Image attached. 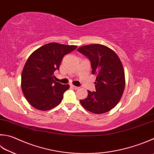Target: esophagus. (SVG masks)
Listing matches in <instances>:
<instances>
[{"label": "esophagus", "mask_w": 154, "mask_h": 154, "mask_svg": "<svg viewBox=\"0 0 154 154\" xmlns=\"http://www.w3.org/2000/svg\"><path fill=\"white\" fill-rule=\"evenodd\" d=\"M71 87H72V88H73L74 89H75V90H78V89H79V88H80V87L76 86H74V85H71Z\"/></svg>", "instance_id": "34e87169"}]
</instances>
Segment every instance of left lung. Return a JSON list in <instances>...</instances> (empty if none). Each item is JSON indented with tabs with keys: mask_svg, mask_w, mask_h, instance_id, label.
Segmentation results:
<instances>
[{
	"mask_svg": "<svg viewBox=\"0 0 154 154\" xmlns=\"http://www.w3.org/2000/svg\"><path fill=\"white\" fill-rule=\"evenodd\" d=\"M78 51L91 61L92 73L97 75L96 92L88 91V97L80 100V104L95 114L109 111L119 102L125 85L119 57L114 51L100 44L82 46Z\"/></svg>",
	"mask_w": 154,
	"mask_h": 154,
	"instance_id": "obj_1",
	"label": "left lung"
}]
</instances>
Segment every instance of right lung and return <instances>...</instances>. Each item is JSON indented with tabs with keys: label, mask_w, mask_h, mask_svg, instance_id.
Masks as SVG:
<instances>
[{
	"label": "right lung",
	"mask_w": 154,
	"mask_h": 154,
	"mask_svg": "<svg viewBox=\"0 0 154 154\" xmlns=\"http://www.w3.org/2000/svg\"><path fill=\"white\" fill-rule=\"evenodd\" d=\"M76 48L75 45L50 43L29 57L22 72L21 88L32 106L48 111L61 103L69 86L54 81V73L59 69L63 56Z\"/></svg>",
	"instance_id": "add662e5"
}]
</instances>
